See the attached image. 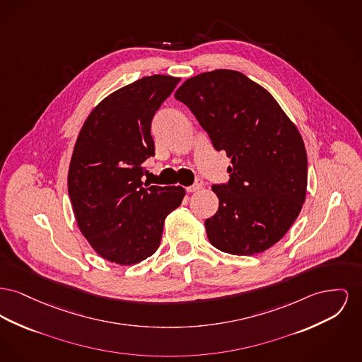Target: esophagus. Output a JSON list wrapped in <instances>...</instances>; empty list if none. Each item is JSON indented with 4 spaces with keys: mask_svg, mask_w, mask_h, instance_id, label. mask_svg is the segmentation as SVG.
I'll return each mask as SVG.
<instances>
[{
    "mask_svg": "<svg viewBox=\"0 0 362 362\" xmlns=\"http://www.w3.org/2000/svg\"><path fill=\"white\" fill-rule=\"evenodd\" d=\"M202 186H204V182H202V179H195V183L192 185V186H189L187 189H186V192H198L199 189H202Z\"/></svg>",
    "mask_w": 362,
    "mask_h": 362,
    "instance_id": "esophagus-1",
    "label": "esophagus"
}]
</instances>
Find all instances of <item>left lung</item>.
Here are the masks:
<instances>
[{
    "label": "left lung",
    "mask_w": 362,
    "mask_h": 362,
    "mask_svg": "<svg viewBox=\"0 0 362 362\" xmlns=\"http://www.w3.org/2000/svg\"><path fill=\"white\" fill-rule=\"evenodd\" d=\"M175 98L192 110L213 148L231 157L230 180L212 186L218 209L205 220L211 243L230 255L265 252L305 202L308 156L297 127L265 88L238 71L199 74Z\"/></svg>",
    "instance_id": "obj_1"
}]
</instances>
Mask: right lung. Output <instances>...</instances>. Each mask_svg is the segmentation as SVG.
<instances>
[{
	"instance_id": "add662e5",
	"label": "right lung",
	"mask_w": 362,
	"mask_h": 362,
	"mask_svg": "<svg viewBox=\"0 0 362 362\" xmlns=\"http://www.w3.org/2000/svg\"><path fill=\"white\" fill-rule=\"evenodd\" d=\"M167 75L124 86L95 107L79 132L68 194L91 247L110 262L132 265L153 255L164 220L185 197L180 186H146L144 163L154 157L151 120L179 83Z\"/></svg>"
}]
</instances>
